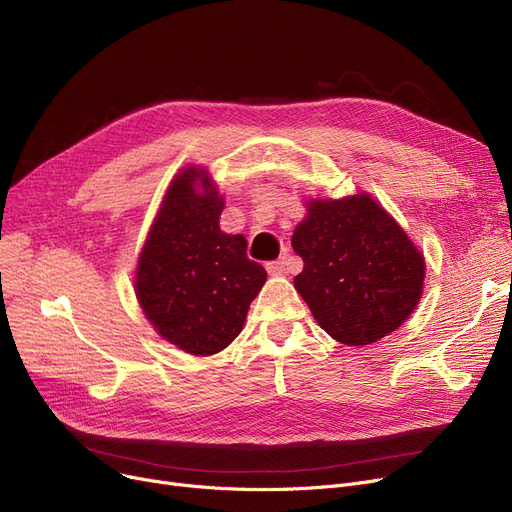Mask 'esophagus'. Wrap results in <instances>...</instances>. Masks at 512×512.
I'll return each mask as SVG.
<instances>
[{"label":"esophagus","mask_w":512,"mask_h":512,"mask_svg":"<svg viewBox=\"0 0 512 512\" xmlns=\"http://www.w3.org/2000/svg\"><path fill=\"white\" fill-rule=\"evenodd\" d=\"M267 272H270L272 276H282L286 274V267H288V261L286 259H276V261H270L265 265Z\"/></svg>","instance_id":"obj_1"}]
</instances>
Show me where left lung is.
I'll return each instance as SVG.
<instances>
[{
  "instance_id": "1",
  "label": "left lung",
  "mask_w": 512,
  "mask_h": 512,
  "mask_svg": "<svg viewBox=\"0 0 512 512\" xmlns=\"http://www.w3.org/2000/svg\"><path fill=\"white\" fill-rule=\"evenodd\" d=\"M305 207L292 234L305 263L294 288L321 330L348 346L398 330L423 294L425 259L415 242L367 193Z\"/></svg>"
}]
</instances>
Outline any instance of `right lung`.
<instances>
[{
  "label": "right lung",
  "mask_w": 512,
  "mask_h": 512,
  "mask_svg": "<svg viewBox=\"0 0 512 512\" xmlns=\"http://www.w3.org/2000/svg\"><path fill=\"white\" fill-rule=\"evenodd\" d=\"M222 209L224 197L207 170H180L134 274V292L153 330L195 357L224 351L240 334L267 278L247 257V238L220 230Z\"/></svg>",
  "instance_id": "add662e5"
}]
</instances>
